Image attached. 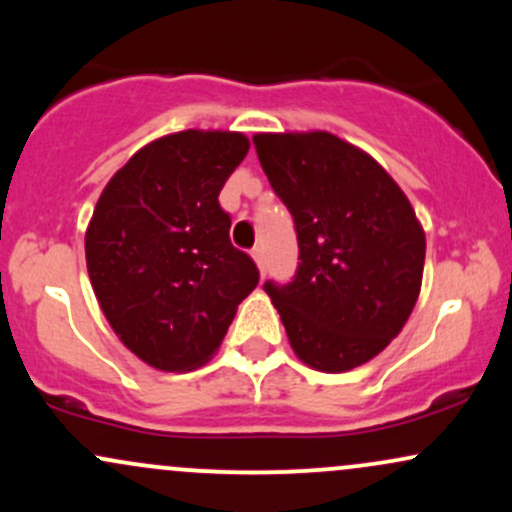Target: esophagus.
Here are the masks:
<instances>
[{
  "label": "esophagus",
  "instance_id": "34e87169",
  "mask_svg": "<svg viewBox=\"0 0 512 512\" xmlns=\"http://www.w3.org/2000/svg\"><path fill=\"white\" fill-rule=\"evenodd\" d=\"M250 255H252V260H255L257 269H260V272L264 274V252H262V248H255L250 252Z\"/></svg>",
  "mask_w": 512,
  "mask_h": 512
}]
</instances>
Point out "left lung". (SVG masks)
<instances>
[{"label":"left lung","instance_id":"obj_1","mask_svg":"<svg viewBox=\"0 0 512 512\" xmlns=\"http://www.w3.org/2000/svg\"><path fill=\"white\" fill-rule=\"evenodd\" d=\"M252 142L296 221V279L264 284L293 354L322 373L363 366L414 310L424 226L390 173L337 134L260 132Z\"/></svg>","mask_w":512,"mask_h":512}]
</instances>
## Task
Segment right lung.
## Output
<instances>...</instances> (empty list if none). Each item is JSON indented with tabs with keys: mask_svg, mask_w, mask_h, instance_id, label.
I'll list each match as a JSON object with an SVG mask.
<instances>
[{
	"mask_svg": "<svg viewBox=\"0 0 512 512\" xmlns=\"http://www.w3.org/2000/svg\"><path fill=\"white\" fill-rule=\"evenodd\" d=\"M243 132L185 129L142 146L103 187L86 267L105 320L151 368L187 373L216 354L260 281L219 207L248 156Z\"/></svg>",
	"mask_w": 512,
	"mask_h": 512,
	"instance_id": "1",
	"label": "right lung"
}]
</instances>
